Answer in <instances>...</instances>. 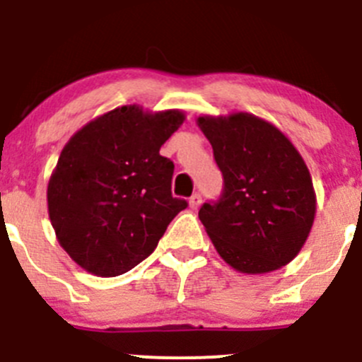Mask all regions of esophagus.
Here are the masks:
<instances>
[{
    "instance_id": "esophagus-1",
    "label": "esophagus",
    "mask_w": 362,
    "mask_h": 362,
    "mask_svg": "<svg viewBox=\"0 0 362 362\" xmlns=\"http://www.w3.org/2000/svg\"><path fill=\"white\" fill-rule=\"evenodd\" d=\"M189 206H191V210H198L202 206V196L192 194L191 199H189Z\"/></svg>"
}]
</instances>
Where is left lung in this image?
Returning <instances> with one entry per match:
<instances>
[{"instance_id":"left-lung-1","label":"left lung","mask_w":362,"mask_h":362,"mask_svg":"<svg viewBox=\"0 0 362 362\" xmlns=\"http://www.w3.org/2000/svg\"><path fill=\"white\" fill-rule=\"evenodd\" d=\"M196 122L224 175L222 198L199 210L215 250L247 275L289 264L317 211L305 159L279 127L252 113L202 115Z\"/></svg>"}]
</instances>
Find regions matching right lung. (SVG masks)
Returning <instances> with one entry per match:
<instances>
[{
	"instance_id": "1",
	"label": "right lung",
	"mask_w": 362,
	"mask_h": 362,
	"mask_svg": "<svg viewBox=\"0 0 362 362\" xmlns=\"http://www.w3.org/2000/svg\"><path fill=\"white\" fill-rule=\"evenodd\" d=\"M182 110L124 105L80 127L47 185L59 245L96 276L129 272L154 252L187 202L171 196L173 163L159 154L184 124Z\"/></svg>"
}]
</instances>
